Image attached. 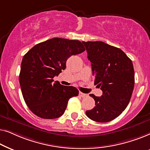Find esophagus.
<instances>
[{
	"label": "esophagus",
	"mask_w": 150,
	"mask_h": 150,
	"mask_svg": "<svg viewBox=\"0 0 150 150\" xmlns=\"http://www.w3.org/2000/svg\"><path fill=\"white\" fill-rule=\"evenodd\" d=\"M79 96L82 98H85V97H87L88 95H87V94H86V93H82V92H79Z\"/></svg>",
	"instance_id": "1"
}]
</instances>
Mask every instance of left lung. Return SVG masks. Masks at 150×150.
<instances>
[{"instance_id":"left-lung-1","label":"left lung","mask_w":150,"mask_h":150,"mask_svg":"<svg viewBox=\"0 0 150 150\" xmlns=\"http://www.w3.org/2000/svg\"><path fill=\"white\" fill-rule=\"evenodd\" d=\"M91 63L94 84L102 91L93 94L95 106L86 115L97 122H108L122 114L130 102L134 86L132 61L121 49L102 42H83Z\"/></svg>"}]
</instances>
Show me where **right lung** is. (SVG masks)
Masks as SVG:
<instances>
[{
    "label": "right lung",
    "instance_id": "1",
    "mask_svg": "<svg viewBox=\"0 0 150 150\" xmlns=\"http://www.w3.org/2000/svg\"><path fill=\"white\" fill-rule=\"evenodd\" d=\"M79 40L54 38L36 44L24 55L19 76L26 105L43 119L58 118L64 113L69 98L79 95L72 86H63L53 78L66 67L67 59L82 53Z\"/></svg>",
    "mask_w": 150,
    "mask_h": 150
}]
</instances>
